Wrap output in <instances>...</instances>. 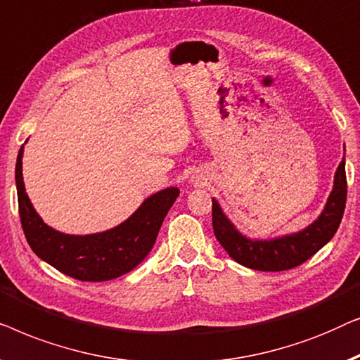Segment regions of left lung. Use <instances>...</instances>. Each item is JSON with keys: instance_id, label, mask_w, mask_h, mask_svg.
Here are the masks:
<instances>
[{"instance_id": "left-lung-1", "label": "left lung", "mask_w": 360, "mask_h": 360, "mask_svg": "<svg viewBox=\"0 0 360 360\" xmlns=\"http://www.w3.org/2000/svg\"><path fill=\"white\" fill-rule=\"evenodd\" d=\"M346 195V158L342 156L334 173L333 189L321 214L305 229L274 238H250L236 229L235 224L225 215L219 200L212 197L214 233L231 259L240 262L241 266L266 272L287 271L310 259L316 251L330 243L341 224Z\"/></svg>"}]
</instances>
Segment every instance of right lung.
<instances>
[{
  "mask_svg": "<svg viewBox=\"0 0 360 360\" xmlns=\"http://www.w3.org/2000/svg\"><path fill=\"white\" fill-rule=\"evenodd\" d=\"M22 155L24 145L16 161V189L19 217L30 250L47 264L78 281H110L135 269L151 251L166 214L179 195L178 187H166L146 197L127 220L114 229L68 235L45 224L34 209L22 179Z\"/></svg>",
  "mask_w": 360,
  "mask_h": 360,
  "instance_id": "add662e5",
  "label": "right lung"
}]
</instances>
